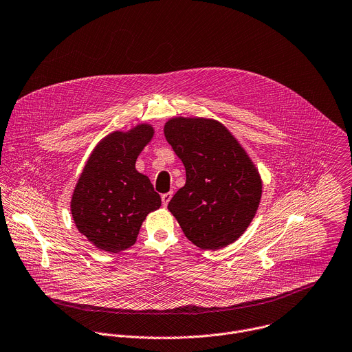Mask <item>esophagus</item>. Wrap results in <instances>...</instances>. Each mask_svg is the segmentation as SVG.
<instances>
[{
	"label": "esophagus",
	"instance_id": "esophagus-1",
	"mask_svg": "<svg viewBox=\"0 0 352 352\" xmlns=\"http://www.w3.org/2000/svg\"><path fill=\"white\" fill-rule=\"evenodd\" d=\"M171 197H173V192H168V193H164V195H162L163 207H167V204H168V201L171 200Z\"/></svg>",
	"mask_w": 352,
	"mask_h": 352
}]
</instances>
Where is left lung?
<instances>
[{
  "label": "left lung",
  "mask_w": 352,
  "mask_h": 352,
  "mask_svg": "<svg viewBox=\"0 0 352 352\" xmlns=\"http://www.w3.org/2000/svg\"><path fill=\"white\" fill-rule=\"evenodd\" d=\"M164 135L186 171L168 203L189 241L201 250L234 243L252 222L262 197L261 174L234 135L218 120L175 116Z\"/></svg>",
  "instance_id": "left-lung-1"
}]
</instances>
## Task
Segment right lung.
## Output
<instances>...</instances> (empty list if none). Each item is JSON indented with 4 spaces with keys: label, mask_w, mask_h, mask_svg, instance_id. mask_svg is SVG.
I'll return each mask as SVG.
<instances>
[{
    "label": "right lung",
    "mask_w": 352,
    "mask_h": 352,
    "mask_svg": "<svg viewBox=\"0 0 352 352\" xmlns=\"http://www.w3.org/2000/svg\"><path fill=\"white\" fill-rule=\"evenodd\" d=\"M155 130L140 123L112 131L90 153L71 197L76 229L98 250L118 254L130 248L146 215L162 206L149 178L135 170Z\"/></svg>",
    "instance_id": "add662e5"
}]
</instances>
